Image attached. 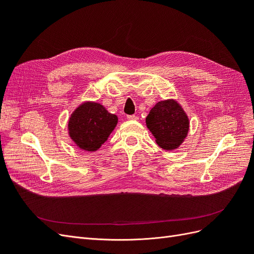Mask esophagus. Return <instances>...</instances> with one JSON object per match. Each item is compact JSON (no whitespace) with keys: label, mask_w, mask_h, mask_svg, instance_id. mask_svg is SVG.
I'll return each mask as SVG.
<instances>
[{"label":"esophagus","mask_w":254,"mask_h":254,"mask_svg":"<svg viewBox=\"0 0 254 254\" xmlns=\"http://www.w3.org/2000/svg\"><path fill=\"white\" fill-rule=\"evenodd\" d=\"M127 119L130 120V121H136L139 118H137L136 115H134V114H130V115H127Z\"/></svg>","instance_id":"esophagus-1"}]
</instances>
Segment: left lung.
Wrapping results in <instances>:
<instances>
[{"instance_id":"left-lung-1","label":"left lung","mask_w":254,"mask_h":254,"mask_svg":"<svg viewBox=\"0 0 254 254\" xmlns=\"http://www.w3.org/2000/svg\"><path fill=\"white\" fill-rule=\"evenodd\" d=\"M146 125L161 148L172 150L186 139L190 123L181 106L170 99L153 107L146 118Z\"/></svg>"}]
</instances>
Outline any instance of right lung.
<instances>
[{
	"mask_svg": "<svg viewBox=\"0 0 254 254\" xmlns=\"http://www.w3.org/2000/svg\"><path fill=\"white\" fill-rule=\"evenodd\" d=\"M117 123V115L109 113L102 105L84 103L71 115L68 132L81 149L94 151L108 139Z\"/></svg>",
	"mask_w": 254,
	"mask_h": 254,
	"instance_id": "add662e5",
	"label": "right lung"
}]
</instances>
